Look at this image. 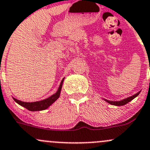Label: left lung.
I'll list each match as a JSON object with an SVG mask.
<instances>
[{
  "label": "left lung",
  "mask_w": 150,
  "mask_h": 150,
  "mask_svg": "<svg viewBox=\"0 0 150 150\" xmlns=\"http://www.w3.org/2000/svg\"><path fill=\"white\" fill-rule=\"evenodd\" d=\"M140 91L139 92H138L137 93L134 94V96H130V97L127 98H125L124 99V100H121L120 101H111V100H105V101L108 102V103L111 104V105H126L127 103H128L129 102H130L131 100H133L134 98H136L137 96L139 94Z\"/></svg>",
  "instance_id": "8db88e82"
}]
</instances>
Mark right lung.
Wrapping results in <instances>:
<instances>
[{"label":"right lung","mask_w":150,"mask_h":150,"mask_svg":"<svg viewBox=\"0 0 150 150\" xmlns=\"http://www.w3.org/2000/svg\"><path fill=\"white\" fill-rule=\"evenodd\" d=\"M64 78H63L62 82H61L60 85H59V87L58 88L57 91L54 94H53L52 96H51L50 97L47 98L45 99V100H40V101H37V102H23L19 100H17V99L13 98V100L16 102L17 103L19 104L21 106L24 107L26 109H28L29 111H42V110H45L46 108H48L49 106L52 105L54 101H56L58 99V98L59 97V95H60L61 89H62V83L63 80H64Z\"/></svg>","instance_id":"1"}]
</instances>
